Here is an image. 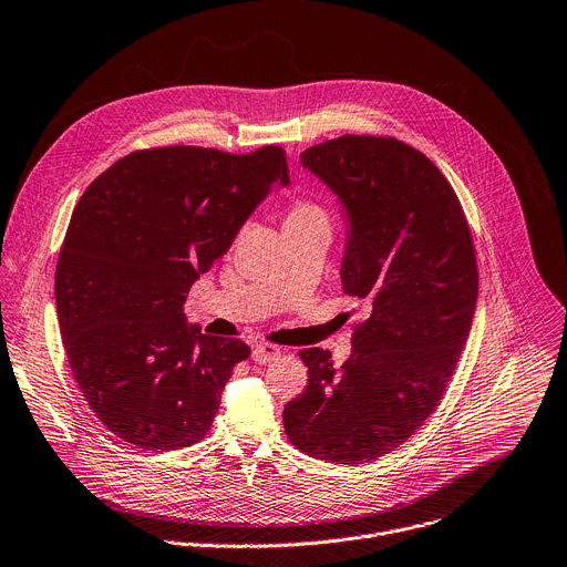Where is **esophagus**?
Returning <instances> with one entry per match:
<instances>
[{"instance_id": "34e87169", "label": "esophagus", "mask_w": 567, "mask_h": 567, "mask_svg": "<svg viewBox=\"0 0 567 567\" xmlns=\"http://www.w3.org/2000/svg\"><path fill=\"white\" fill-rule=\"evenodd\" d=\"M279 354H281V350L275 348V346H270V343H257V346L252 348V359H255L257 363H261V365L275 361Z\"/></svg>"}]
</instances>
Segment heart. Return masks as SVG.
I'll list each match as a JSON object with an SVG mask.
<instances>
[{
    "label": "heart",
    "instance_id": "heart-1",
    "mask_svg": "<svg viewBox=\"0 0 567 567\" xmlns=\"http://www.w3.org/2000/svg\"><path fill=\"white\" fill-rule=\"evenodd\" d=\"M292 228H328L330 230V215L315 199H308V197L297 199L290 204L284 219V230H292Z\"/></svg>",
    "mask_w": 567,
    "mask_h": 567
}]
</instances>
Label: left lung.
I'll return each instance as SVG.
<instances>
[{
    "mask_svg": "<svg viewBox=\"0 0 567 567\" xmlns=\"http://www.w3.org/2000/svg\"><path fill=\"white\" fill-rule=\"evenodd\" d=\"M301 164L343 204L341 284L368 317L339 370L328 350L299 352L308 385L284 427L315 458L370 463L423 425L454 374L478 295L472 233L441 171L399 140L343 135Z\"/></svg>",
    "mask_w": 567,
    "mask_h": 567,
    "instance_id": "1",
    "label": "left lung"
}]
</instances>
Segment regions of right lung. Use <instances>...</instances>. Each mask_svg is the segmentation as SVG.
I'll return each instance as SVG.
<instances>
[{"instance_id":"obj_1","label":"right lung","mask_w":567,"mask_h":567,"mask_svg":"<svg viewBox=\"0 0 567 567\" xmlns=\"http://www.w3.org/2000/svg\"><path fill=\"white\" fill-rule=\"evenodd\" d=\"M272 184H290L279 146H166L126 155L75 206L55 272L60 332L84 399L126 443L168 452L210 430L250 348L190 326L186 295Z\"/></svg>"}]
</instances>
